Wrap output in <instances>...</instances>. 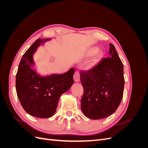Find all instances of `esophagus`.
<instances>
[{
  "label": "esophagus",
  "instance_id": "34e87169",
  "mask_svg": "<svg viewBox=\"0 0 148 148\" xmlns=\"http://www.w3.org/2000/svg\"><path fill=\"white\" fill-rule=\"evenodd\" d=\"M79 78H80V74L79 73V71H76L73 75V79L75 82H78L79 81Z\"/></svg>",
  "mask_w": 148,
  "mask_h": 148
}]
</instances>
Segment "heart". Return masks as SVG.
Segmentation results:
<instances>
[{
    "instance_id": "obj_1",
    "label": "heart",
    "mask_w": 148,
    "mask_h": 148,
    "mask_svg": "<svg viewBox=\"0 0 148 148\" xmlns=\"http://www.w3.org/2000/svg\"><path fill=\"white\" fill-rule=\"evenodd\" d=\"M99 49L97 46H92L89 47L85 53V56L89 57L95 56L91 60H90L86 65V69L90 70L96 66L104 57V53L102 52L99 51Z\"/></svg>"
}]
</instances>
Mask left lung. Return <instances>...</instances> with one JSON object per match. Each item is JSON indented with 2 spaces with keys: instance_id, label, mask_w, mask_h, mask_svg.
Returning a JSON list of instances; mask_svg holds the SVG:
<instances>
[{
  "instance_id": "left-lung-1",
  "label": "left lung",
  "mask_w": 148,
  "mask_h": 148,
  "mask_svg": "<svg viewBox=\"0 0 148 148\" xmlns=\"http://www.w3.org/2000/svg\"><path fill=\"white\" fill-rule=\"evenodd\" d=\"M109 57L101 60L92 69L80 72L84 92L81 108L86 117L101 119L115 112L123 98V65L113 44Z\"/></svg>"
}]
</instances>
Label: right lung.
<instances>
[{"instance_id":"add662e5","label":"right lung","mask_w":148,"mask_h":148,"mask_svg":"<svg viewBox=\"0 0 148 148\" xmlns=\"http://www.w3.org/2000/svg\"><path fill=\"white\" fill-rule=\"evenodd\" d=\"M51 39H38L24 53L16 75L17 96L29 115L46 119L55 114L58 102L74 83L75 69L63 74L41 76L36 71L33 54L37 48Z\"/></svg>"}]
</instances>
